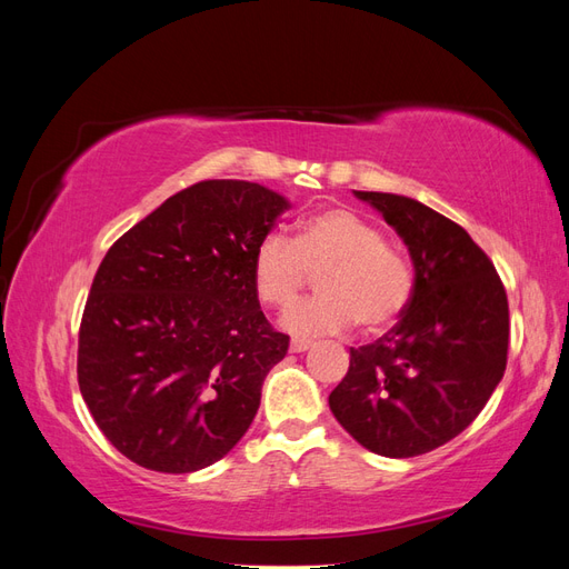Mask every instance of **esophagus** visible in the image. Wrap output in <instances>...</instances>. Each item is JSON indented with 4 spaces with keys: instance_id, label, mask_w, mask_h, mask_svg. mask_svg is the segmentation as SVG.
Returning a JSON list of instances; mask_svg holds the SVG:
<instances>
[{
    "instance_id": "34e87169",
    "label": "esophagus",
    "mask_w": 569,
    "mask_h": 569,
    "mask_svg": "<svg viewBox=\"0 0 569 569\" xmlns=\"http://www.w3.org/2000/svg\"><path fill=\"white\" fill-rule=\"evenodd\" d=\"M311 347H313L311 339H299V337H295V339L289 341V351H291V353H301V351L311 349Z\"/></svg>"
}]
</instances>
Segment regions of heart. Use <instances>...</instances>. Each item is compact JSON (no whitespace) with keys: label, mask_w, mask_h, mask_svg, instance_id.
<instances>
[{"label":"heart","mask_w":569,"mask_h":569,"mask_svg":"<svg viewBox=\"0 0 569 569\" xmlns=\"http://www.w3.org/2000/svg\"><path fill=\"white\" fill-rule=\"evenodd\" d=\"M308 272H318L320 295L287 311L284 327L297 335H332L353 322L363 332H382L412 297L408 253L341 206L303 218L291 239L268 232L253 251L256 295L278 311L297 299Z\"/></svg>","instance_id":"1"}]
</instances>
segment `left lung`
Returning <instances> with one entry per match:
<instances>
[{
    "label": "left lung",
    "mask_w": 569,
    "mask_h": 569,
    "mask_svg": "<svg viewBox=\"0 0 569 569\" xmlns=\"http://www.w3.org/2000/svg\"><path fill=\"white\" fill-rule=\"evenodd\" d=\"M401 234L416 282L401 320L366 347L330 393L339 425L368 451L412 458L468 427L508 363V297L491 258L458 222L385 192H356Z\"/></svg>",
    "instance_id": "obj_1"
}]
</instances>
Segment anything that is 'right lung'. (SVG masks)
Wrapping results in <instances>:
<instances>
[{"label":"right lung","mask_w":569,"mask_h":569,"mask_svg":"<svg viewBox=\"0 0 569 569\" xmlns=\"http://www.w3.org/2000/svg\"><path fill=\"white\" fill-rule=\"evenodd\" d=\"M287 209L256 182L203 180L107 251L82 311L78 385L132 462L194 472L244 437L289 349L251 274L258 242Z\"/></svg>","instance_id":"obj_1"}]
</instances>
